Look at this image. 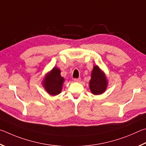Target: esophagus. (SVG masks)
<instances>
[{
  "label": "esophagus",
  "instance_id": "esophagus-1",
  "mask_svg": "<svg viewBox=\"0 0 146 146\" xmlns=\"http://www.w3.org/2000/svg\"><path fill=\"white\" fill-rule=\"evenodd\" d=\"M80 81H81V79L80 78H76V79H74V81H76V82H80Z\"/></svg>",
  "mask_w": 146,
  "mask_h": 146
}]
</instances>
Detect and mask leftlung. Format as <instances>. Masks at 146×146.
I'll use <instances>...</instances> for the list:
<instances>
[{
	"instance_id": "left-lung-1",
	"label": "left lung",
	"mask_w": 146,
	"mask_h": 146,
	"mask_svg": "<svg viewBox=\"0 0 146 146\" xmlns=\"http://www.w3.org/2000/svg\"><path fill=\"white\" fill-rule=\"evenodd\" d=\"M108 81L105 73L98 65H94L91 74L89 87L94 95H101L106 91Z\"/></svg>"
}]
</instances>
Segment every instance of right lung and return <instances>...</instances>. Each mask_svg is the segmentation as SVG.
I'll use <instances>...</instances> for the list:
<instances>
[{
  "mask_svg": "<svg viewBox=\"0 0 146 146\" xmlns=\"http://www.w3.org/2000/svg\"><path fill=\"white\" fill-rule=\"evenodd\" d=\"M45 76L42 81V86L46 92L52 96L60 94L65 81V79L61 76L60 69L54 66Z\"/></svg>",
  "mask_w": 146,
  "mask_h": 146,
  "instance_id": "right-lung-1",
  "label": "right lung"
}]
</instances>
